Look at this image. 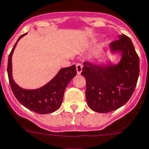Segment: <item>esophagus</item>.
Listing matches in <instances>:
<instances>
[{"mask_svg": "<svg viewBox=\"0 0 149 149\" xmlns=\"http://www.w3.org/2000/svg\"><path fill=\"white\" fill-rule=\"evenodd\" d=\"M76 70H77V74H80L82 72V65L81 64H77L76 65Z\"/></svg>", "mask_w": 149, "mask_h": 149, "instance_id": "esophagus-1", "label": "esophagus"}]
</instances>
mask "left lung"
<instances>
[{"instance_id": "obj_1", "label": "left lung", "mask_w": 149, "mask_h": 149, "mask_svg": "<svg viewBox=\"0 0 149 149\" xmlns=\"http://www.w3.org/2000/svg\"><path fill=\"white\" fill-rule=\"evenodd\" d=\"M111 53L121 54L117 64L84 62L81 75L86 80V99L91 109L109 113L130 100L139 74V58L130 38L124 34L110 44Z\"/></svg>"}]
</instances>
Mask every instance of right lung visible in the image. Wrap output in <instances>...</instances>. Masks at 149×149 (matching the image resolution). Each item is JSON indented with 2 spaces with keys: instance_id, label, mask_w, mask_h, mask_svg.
Listing matches in <instances>:
<instances>
[{
  "instance_id": "add662e5",
  "label": "right lung",
  "mask_w": 149,
  "mask_h": 149,
  "mask_svg": "<svg viewBox=\"0 0 149 149\" xmlns=\"http://www.w3.org/2000/svg\"><path fill=\"white\" fill-rule=\"evenodd\" d=\"M25 34L19 36L8 57L7 74L11 90L18 101L26 108L39 114L53 113L61 107L64 93L71 80L76 75L74 65L71 67L63 68L49 83L38 89H23L17 84L12 75V55L16 45Z\"/></svg>"
}]
</instances>
